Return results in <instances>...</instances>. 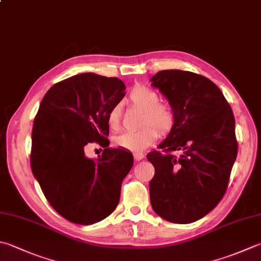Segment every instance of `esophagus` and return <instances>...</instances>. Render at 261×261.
Returning a JSON list of instances; mask_svg holds the SVG:
<instances>
[{"mask_svg": "<svg viewBox=\"0 0 261 261\" xmlns=\"http://www.w3.org/2000/svg\"><path fill=\"white\" fill-rule=\"evenodd\" d=\"M144 158V154L141 153V152H136V153H134V159L136 161H140Z\"/></svg>", "mask_w": 261, "mask_h": 261, "instance_id": "1", "label": "esophagus"}]
</instances>
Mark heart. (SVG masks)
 <instances>
[{
    "instance_id": "b5f03b06",
    "label": "heart",
    "mask_w": 261,
    "mask_h": 261,
    "mask_svg": "<svg viewBox=\"0 0 261 261\" xmlns=\"http://www.w3.org/2000/svg\"><path fill=\"white\" fill-rule=\"evenodd\" d=\"M129 101L133 105L141 108L143 115L140 125L142 128L135 132H125L114 137L115 146L130 151H143L156 141L161 133H168L175 124V112L168 103L160 102L158 93L145 85H137L129 92ZM121 107L114 105L107 116V122L110 129L117 130L120 126ZM157 128L156 130L151 126Z\"/></svg>"
}]
</instances>
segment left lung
Returning <instances> with one entry per match:
<instances>
[{
    "mask_svg": "<svg viewBox=\"0 0 261 261\" xmlns=\"http://www.w3.org/2000/svg\"><path fill=\"white\" fill-rule=\"evenodd\" d=\"M151 81L175 112L174 127L160 150L146 155L155 170L151 205L170 223H193L209 214L227 190L238 154L232 108L218 86L198 73L161 70Z\"/></svg>",
    "mask_w": 261,
    "mask_h": 261,
    "instance_id": "left-lung-1",
    "label": "left lung"
}]
</instances>
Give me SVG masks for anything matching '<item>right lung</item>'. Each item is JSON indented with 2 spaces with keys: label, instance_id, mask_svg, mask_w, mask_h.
Wrapping results in <instances>:
<instances>
[{
  "label": "right lung",
  "instance_id": "obj_1",
  "mask_svg": "<svg viewBox=\"0 0 261 261\" xmlns=\"http://www.w3.org/2000/svg\"><path fill=\"white\" fill-rule=\"evenodd\" d=\"M125 90L119 78L81 73L54 84L39 105L32 132V170L48 203L71 223L100 222L119 202L134 158L108 147L107 116ZM91 143L105 147L96 161L85 155Z\"/></svg>",
  "mask_w": 261,
  "mask_h": 261
}]
</instances>
